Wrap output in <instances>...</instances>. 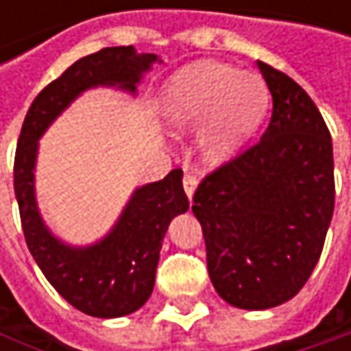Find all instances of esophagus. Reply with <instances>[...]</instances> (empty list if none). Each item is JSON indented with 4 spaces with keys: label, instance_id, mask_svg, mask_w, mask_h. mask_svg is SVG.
<instances>
[{
    "label": "esophagus",
    "instance_id": "esophagus-1",
    "mask_svg": "<svg viewBox=\"0 0 351 351\" xmlns=\"http://www.w3.org/2000/svg\"><path fill=\"white\" fill-rule=\"evenodd\" d=\"M182 189H184L186 197L193 199V193H195V189H197V178H195V175L184 173V176H182Z\"/></svg>",
    "mask_w": 351,
    "mask_h": 351
}]
</instances>
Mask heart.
<instances>
[{"mask_svg":"<svg viewBox=\"0 0 351 351\" xmlns=\"http://www.w3.org/2000/svg\"><path fill=\"white\" fill-rule=\"evenodd\" d=\"M268 101L264 83L236 66L203 60L184 66L165 85L160 111L173 132L201 125L199 146L205 160L219 165L245 142Z\"/></svg>","mask_w":351,"mask_h":351,"instance_id":"b5f03b06","label":"heart"}]
</instances>
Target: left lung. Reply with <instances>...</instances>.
Here are the masks:
<instances>
[{
  "label": "left lung",
  "mask_w": 351,
  "mask_h": 351,
  "mask_svg": "<svg viewBox=\"0 0 351 351\" xmlns=\"http://www.w3.org/2000/svg\"><path fill=\"white\" fill-rule=\"evenodd\" d=\"M272 95L260 142L207 175L193 195L207 270L238 309H270L309 280L333 215L329 130L305 89L258 60Z\"/></svg>",
  "instance_id": "8db88e82"
}]
</instances>
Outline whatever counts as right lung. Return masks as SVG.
<instances>
[{
  "mask_svg": "<svg viewBox=\"0 0 351 351\" xmlns=\"http://www.w3.org/2000/svg\"><path fill=\"white\" fill-rule=\"evenodd\" d=\"M156 60V54H138L134 46H111L79 58L38 93L18 138L14 191L28 250L58 295L91 317L130 315L150 299L169 223L189 209L182 171L175 169L162 180L138 186L104 240L81 247L69 245L52 236L38 211V140L87 89L117 87L134 95L142 75Z\"/></svg>",
  "mask_w": 351,
  "mask_h": 351,
  "instance_id": "add662e5",
  "label": "right lung"
}]
</instances>
